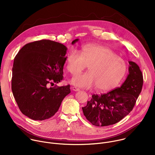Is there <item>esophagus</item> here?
Wrapping results in <instances>:
<instances>
[{"label":"esophagus","instance_id":"obj_1","mask_svg":"<svg viewBox=\"0 0 155 155\" xmlns=\"http://www.w3.org/2000/svg\"><path fill=\"white\" fill-rule=\"evenodd\" d=\"M72 90H73V91H79V90H79V88H78V87H75V86H73V87H72Z\"/></svg>","mask_w":155,"mask_h":155}]
</instances>
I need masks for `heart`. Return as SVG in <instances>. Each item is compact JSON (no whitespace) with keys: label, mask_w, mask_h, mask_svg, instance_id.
I'll use <instances>...</instances> for the list:
<instances>
[{"label":"heart","mask_w":155,"mask_h":155,"mask_svg":"<svg viewBox=\"0 0 155 155\" xmlns=\"http://www.w3.org/2000/svg\"><path fill=\"white\" fill-rule=\"evenodd\" d=\"M71 51L65 60V68L74 75L88 65V72L75 75L71 83L80 87L96 86L100 91L111 90L121 81L127 71L125 61L112 50L90 43L83 46L80 51Z\"/></svg>","instance_id":"obj_1"}]
</instances>
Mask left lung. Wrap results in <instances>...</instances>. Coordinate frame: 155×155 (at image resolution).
<instances>
[{"mask_svg": "<svg viewBox=\"0 0 155 155\" xmlns=\"http://www.w3.org/2000/svg\"><path fill=\"white\" fill-rule=\"evenodd\" d=\"M129 75L123 84L106 94H93L82 107L86 118L96 126L114 124L133 109L142 91L143 75L137 64L129 61Z\"/></svg>", "mask_w": 155, "mask_h": 155, "instance_id": "8db88e82", "label": "left lung"}]
</instances>
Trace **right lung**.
<instances>
[{
    "label": "right lung",
    "instance_id": "add662e5",
    "mask_svg": "<svg viewBox=\"0 0 155 155\" xmlns=\"http://www.w3.org/2000/svg\"><path fill=\"white\" fill-rule=\"evenodd\" d=\"M66 51L63 44L41 40L26 44L16 55L12 90L21 112L31 119L42 121L51 118L71 93L69 84L49 87L63 79Z\"/></svg>",
    "mask_w": 155,
    "mask_h": 155
}]
</instances>
